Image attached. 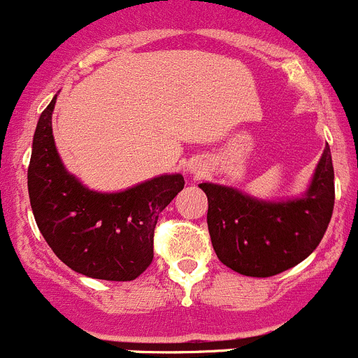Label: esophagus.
<instances>
[{
    "label": "esophagus",
    "instance_id": "obj_1",
    "mask_svg": "<svg viewBox=\"0 0 358 358\" xmlns=\"http://www.w3.org/2000/svg\"><path fill=\"white\" fill-rule=\"evenodd\" d=\"M190 171H192L194 173V175H201V168H199V166H192V168H190Z\"/></svg>",
    "mask_w": 358,
    "mask_h": 358
}]
</instances>
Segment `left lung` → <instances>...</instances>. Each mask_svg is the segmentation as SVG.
<instances>
[{
    "label": "left lung",
    "mask_w": 358,
    "mask_h": 358,
    "mask_svg": "<svg viewBox=\"0 0 358 358\" xmlns=\"http://www.w3.org/2000/svg\"><path fill=\"white\" fill-rule=\"evenodd\" d=\"M208 196V231L222 264L267 278L303 262L324 238L334 210L329 145L303 197L262 201L232 187L201 183Z\"/></svg>",
    "instance_id": "obj_1"
}]
</instances>
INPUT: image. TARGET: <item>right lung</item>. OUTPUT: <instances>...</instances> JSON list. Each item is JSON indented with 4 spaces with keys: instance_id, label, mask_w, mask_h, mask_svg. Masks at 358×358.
I'll return each mask as SVG.
<instances>
[{
    "instance_id": "obj_1",
    "label": "right lung",
    "mask_w": 358,
    "mask_h": 358,
    "mask_svg": "<svg viewBox=\"0 0 358 358\" xmlns=\"http://www.w3.org/2000/svg\"><path fill=\"white\" fill-rule=\"evenodd\" d=\"M50 105L33 138L27 189L38 229L52 252L89 278L131 282L154 259L159 213L183 189L182 175H162L122 192H96L66 171L55 150Z\"/></svg>"
}]
</instances>
